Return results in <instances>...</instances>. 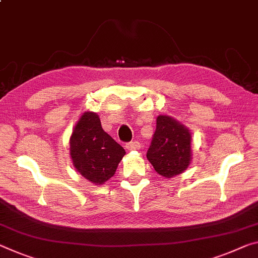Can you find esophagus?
<instances>
[{
  "instance_id": "esophagus-1",
  "label": "esophagus",
  "mask_w": 258,
  "mask_h": 258,
  "mask_svg": "<svg viewBox=\"0 0 258 258\" xmlns=\"http://www.w3.org/2000/svg\"><path fill=\"white\" fill-rule=\"evenodd\" d=\"M125 149L128 151H135V150H140L141 149V143L140 142H130L125 145Z\"/></svg>"
}]
</instances>
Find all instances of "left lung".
Listing matches in <instances>:
<instances>
[{
	"label": "left lung",
	"instance_id": "left-lung-1",
	"mask_svg": "<svg viewBox=\"0 0 258 258\" xmlns=\"http://www.w3.org/2000/svg\"><path fill=\"white\" fill-rule=\"evenodd\" d=\"M191 133L175 118L158 115L157 128L146 158L159 175H179L191 162Z\"/></svg>",
	"mask_w": 258,
	"mask_h": 258
}]
</instances>
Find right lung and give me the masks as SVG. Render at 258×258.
Here are the masks:
<instances>
[{
	"mask_svg": "<svg viewBox=\"0 0 258 258\" xmlns=\"http://www.w3.org/2000/svg\"><path fill=\"white\" fill-rule=\"evenodd\" d=\"M70 158L74 167L96 185L104 184L116 172L124 149L104 132L94 112H84L70 136Z\"/></svg>",
	"mask_w": 258,
	"mask_h": 258,
	"instance_id": "obj_1",
	"label": "right lung"
}]
</instances>
